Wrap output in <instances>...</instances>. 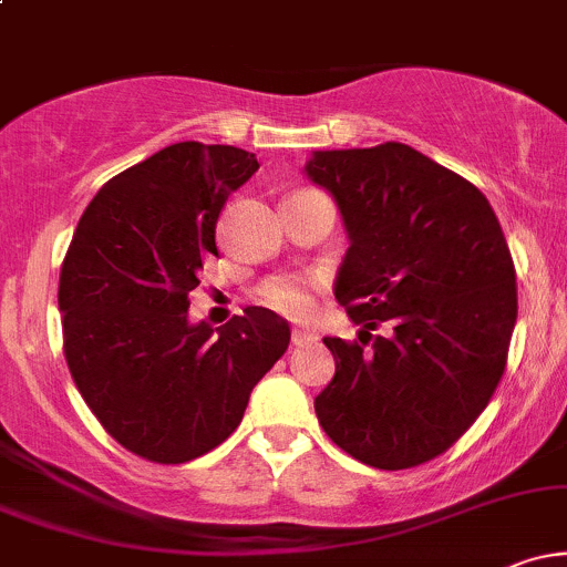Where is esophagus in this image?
<instances>
[{
	"label": "esophagus",
	"instance_id": "1",
	"mask_svg": "<svg viewBox=\"0 0 567 567\" xmlns=\"http://www.w3.org/2000/svg\"><path fill=\"white\" fill-rule=\"evenodd\" d=\"M290 341H292V347H306V343H315L317 341V333H315V330L296 328L290 333Z\"/></svg>",
	"mask_w": 567,
	"mask_h": 567
}]
</instances>
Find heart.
Here are the masks:
<instances>
[{"mask_svg": "<svg viewBox=\"0 0 567 567\" xmlns=\"http://www.w3.org/2000/svg\"><path fill=\"white\" fill-rule=\"evenodd\" d=\"M264 301L288 317L311 315V292L301 279H275L264 288Z\"/></svg>", "mask_w": 567, "mask_h": 567, "instance_id": "heart-1", "label": "heart"}]
</instances>
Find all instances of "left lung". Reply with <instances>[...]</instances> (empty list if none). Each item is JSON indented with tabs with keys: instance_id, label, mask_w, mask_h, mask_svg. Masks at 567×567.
<instances>
[{
	"instance_id": "obj_1",
	"label": "left lung",
	"mask_w": 567,
	"mask_h": 567,
	"mask_svg": "<svg viewBox=\"0 0 567 567\" xmlns=\"http://www.w3.org/2000/svg\"><path fill=\"white\" fill-rule=\"evenodd\" d=\"M306 178L336 199L349 250L336 298L360 343L322 338L336 375L315 396L341 451L375 470L445 453L504 375L517 277L477 186L405 143L315 152ZM389 321L386 337H370Z\"/></svg>"
}]
</instances>
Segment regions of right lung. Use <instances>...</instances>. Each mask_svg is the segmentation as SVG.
Wrapping results in <instances>:
<instances>
[{
  "mask_svg": "<svg viewBox=\"0 0 567 567\" xmlns=\"http://www.w3.org/2000/svg\"><path fill=\"white\" fill-rule=\"evenodd\" d=\"M256 171L245 148L173 143L103 184L76 224L58 285L63 351L95 419L141 458L218 447L288 349V320L261 306L216 330L188 322L220 210Z\"/></svg>",
  "mask_w": 567,
  "mask_h": 567,
  "instance_id": "obj_1",
  "label": "right lung"
}]
</instances>
